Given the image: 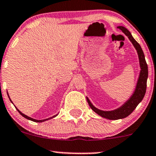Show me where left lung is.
Segmentation results:
<instances>
[{"mask_svg": "<svg viewBox=\"0 0 156 156\" xmlns=\"http://www.w3.org/2000/svg\"><path fill=\"white\" fill-rule=\"evenodd\" d=\"M119 29L123 31L126 35H127L129 40L134 45V46L137 51V54L139 56V59H140V67H141V71H140V77H139L137 84H136V89L134 94L132 97L127 101L126 102L121 106V108L117 109L115 110H112V111H102V110H98V109L94 107L91 103L90 102L89 99H87V102L89 103L90 108L94 111L96 113L98 114L100 116L105 119L110 120H118L121 119H124L127 116L130 115L132 112L134 111V110L136 108L140 103L143 99V97L145 94L146 92V88H147V79L148 76V70H147V65L145 59H144V55L143 53L140 45L135 41V39L132 37V34L126 28L119 26L118 27Z\"/></svg>", "mask_w": 156, "mask_h": 156, "instance_id": "left-lung-1", "label": "left lung"}]
</instances>
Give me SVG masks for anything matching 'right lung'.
<instances>
[{
  "label": "right lung",
  "instance_id": "1",
  "mask_svg": "<svg viewBox=\"0 0 156 156\" xmlns=\"http://www.w3.org/2000/svg\"><path fill=\"white\" fill-rule=\"evenodd\" d=\"M11 100V99H9ZM12 101V100H11ZM16 110H17V111L20 112V114H21V115L23 116L24 118H25V119H28V120H30V121H34V122H43V121H46V120H48V119H45V120H35V119H32V118H30V117H28V116H27L26 115H24V114H23V113H22L20 111V110H18L17 108H16ZM54 117H55V116H54Z\"/></svg>",
  "mask_w": 156,
  "mask_h": 156
}]
</instances>
